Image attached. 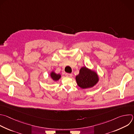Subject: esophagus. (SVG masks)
Returning a JSON list of instances; mask_svg holds the SVG:
<instances>
[{
    "mask_svg": "<svg viewBox=\"0 0 134 134\" xmlns=\"http://www.w3.org/2000/svg\"><path fill=\"white\" fill-rule=\"evenodd\" d=\"M65 75H66V76L67 77H71L72 76V74H69V73H66Z\"/></svg>",
    "mask_w": 134,
    "mask_h": 134,
    "instance_id": "34e87169",
    "label": "esophagus"
}]
</instances>
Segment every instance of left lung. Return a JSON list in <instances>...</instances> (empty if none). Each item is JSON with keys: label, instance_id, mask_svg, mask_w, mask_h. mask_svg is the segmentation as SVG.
<instances>
[{"label": "left lung", "instance_id": "left-lung-1", "mask_svg": "<svg viewBox=\"0 0 134 134\" xmlns=\"http://www.w3.org/2000/svg\"><path fill=\"white\" fill-rule=\"evenodd\" d=\"M78 85L82 89L91 88L96 84L98 81L97 74L85 67H82L79 74L76 77Z\"/></svg>", "mask_w": 134, "mask_h": 134}]
</instances>
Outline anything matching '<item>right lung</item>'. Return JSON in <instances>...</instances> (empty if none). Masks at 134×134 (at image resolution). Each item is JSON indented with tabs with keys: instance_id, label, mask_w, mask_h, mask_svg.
<instances>
[{
	"instance_id": "right-lung-1",
	"label": "right lung",
	"mask_w": 134,
	"mask_h": 134,
	"mask_svg": "<svg viewBox=\"0 0 134 134\" xmlns=\"http://www.w3.org/2000/svg\"><path fill=\"white\" fill-rule=\"evenodd\" d=\"M51 77L52 78V79L55 80V81H57L61 77L60 75L59 74H56V73H55L54 71H53L52 73H51Z\"/></svg>"
}]
</instances>
